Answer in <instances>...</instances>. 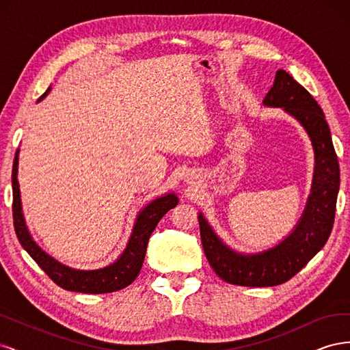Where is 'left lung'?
Returning a JSON list of instances; mask_svg holds the SVG:
<instances>
[{
  "label": "left lung",
  "instance_id": "1",
  "mask_svg": "<svg viewBox=\"0 0 350 350\" xmlns=\"http://www.w3.org/2000/svg\"><path fill=\"white\" fill-rule=\"evenodd\" d=\"M264 107L283 108L310 135L315 167L311 194L304 213L289 237L278 245L256 254H241L229 248L211 229L203 213L198 215L201 243L211 269L230 284L266 288L282 284L302 270L330 237L340 169L333 147L332 134L323 109L310 92L284 70H278Z\"/></svg>",
  "mask_w": 350,
  "mask_h": 350
}]
</instances>
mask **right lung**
<instances>
[{
  "label": "right lung",
  "instance_id": "add662e5",
  "mask_svg": "<svg viewBox=\"0 0 350 350\" xmlns=\"http://www.w3.org/2000/svg\"><path fill=\"white\" fill-rule=\"evenodd\" d=\"M48 89L40 99H44ZM17 169H18V150L13 162V220L16 235L22 243V247L29 252V256L33 258L38 266L44 270L48 276L54 280L59 288L80 292V293H109L115 291H121L131 284L135 278L139 276L142 270L147 242L152 235V232L169 210L178 204V197L174 193L165 194L153 200L147 204L139 215H137L135 224L131 232V237L126 243L125 250L121 256L116 258L109 266L98 269V270H77L52 258L49 254L42 250L38 243L31 239L25 216L22 210V200H20V188L17 181Z\"/></svg>",
  "mask_w": 350,
  "mask_h": 350
}]
</instances>
